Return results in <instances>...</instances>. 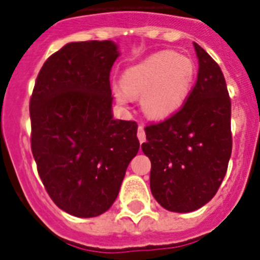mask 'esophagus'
I'll return each instance as SVG.
<instances>
[{
    "instance_id": "obj_1",
    "label": "esophagus",
    "mask_w": 260,
    "mask_h": 260,
    "mask_svg": "<svg viewBox=\"0 0 260 260\" xmlns=\"http://www.w3.org/2000/svg\"><path fill=\"white\" fill-rule=\"evenodd\" d=\"M137 139H139L140 143H144L145 141V131L143 125L137 126Z\"/></svg>"
}]
</instances>
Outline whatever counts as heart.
<instances>
[{"mask_svg":"<svg viewBox=\"0 0 260 260\" xmlns=\"http://www.w3.org/2000/svg\"><path fill=\"white\" fill-rule=\"evenodd\" d=\"M195 67L189 57L175 52H160L124 73L123 85L113 86L120 104L141 96V105L153 119H166L184 105L191 92Z\"/></svg>","mask_w":260,"mask_h":260,"instance_id":"b5f03b06","label":"heart"}]
</instances>
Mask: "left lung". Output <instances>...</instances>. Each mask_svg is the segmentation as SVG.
Segmentation results:
<instances>
[{
    "label": "left lung",
    "mask_w": 260,
    "mask_h": 260,
    "mask_svg": "<svg viewBox=\"0 0 260 260\" xmlns=\"http://www.w3.org/2000/svg\"><path fill=\"white\" fill-rule=\"evenodd\" d=\"M195 45L199 72L184 105L145 126L152 195L166 210L191 212L218 192L233 151L231 100L221 69Z\"/></svg>",
    "instance_id": "8db88e82"
}]
</instances>
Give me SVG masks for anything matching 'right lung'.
<instances>
[{
    "mask_svg": "<svg viewBox=\"0 0 260 260\" xmlns=\"http://www.w3.org/2000/svg\"><path fill=\"white\" fill-rule=\"evenodd\" d=\"M115 42H71L44 62L29 103L30 145L40 178L58 208L79 218L113 204L136 156V121L112 116Z\"/></svg>",
    "mask_w": 260,
    "mask_h": 260,
    "instance_id": "right-lung-1",
    "label": "right lung"
}]
</instances>
